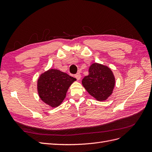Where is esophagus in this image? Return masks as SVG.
I'll return each instance as SVG.
<instances>
[{
	"mask_svg": "<svg viewBox=\"0 0 152 152\" xmlns=\"http://www.w3.org/2000/svg\"><path fill=\"white\" fill-rule=\"evenodd\" d=\"M75 77L76 78V79H77L78 80H79L80 79V78H81V75L79 73H77V74L75 75Z\"/></svg>",
	"mask_w": 152,
	"mask_h": 152,
	"instance_id": "34e87169",
	"label": "esophagus"
}]
</instances>
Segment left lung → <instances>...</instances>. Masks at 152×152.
<instances>
[{
  "label": "left lung",
  "mask_w": 152,
  "mask_h": 152,
  "mask_svg": "<svg viewBox=\"0 0 152 152\" xmlns=\"http://www.w3.org/2000/svg\"><path fill=\"white\" fill-rule=\"evenodd\" d=\"M82 84L90 95L103 102L112 94L115 80L111 69L94 63L90 66L89 75L84 77Z\"/></svg>",
  "instance_id": "obj_1"
}]
</instances>
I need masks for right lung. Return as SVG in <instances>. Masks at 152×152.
<instances>
[{
    "instance_id": "right-lung-1",
    "label": "right lung",
    "mask_w": 152,
    "mask_h": 152,
    "mask_svg": "<svg viewBox=\"0 0 152 152\" xmlns=\"http://www.w3.org/2000/svg\"><path fill=\"white\" fill-rule=\"evenodd\" d=\"M76 80L67 73L57 69H49L42 73L37 80V91L40 99L53 108L60 105L66 92Z\"/></svg>"
}]
</instances>
